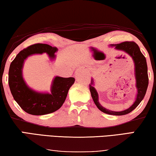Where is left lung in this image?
Listing matches in <instances>:
<instances>
[{
	"mask_svg": "<svg viewBox=\"0 0 156 156\" xmlns=\"http://www.w3.org/2000/svg\"><path fill=\"white\" fill-rule=\"evenodd\" d=\"M110 47H114L116 50L126 52L133 58L134 66H135V77L136 88V95L135 102L128 109L123 110V111H112V110L106 109L100 105L99 102V95H98L97 90L95 88V81L93 78L91 79V82L89 84V88L93 102H95V105L100 111L107 114L114 115V116H122V115H126L130 113L133 110L135 109L140 105V103L142 102V100L145 96L148 85L147 60L141 52L140 47L134 42H124L120 43V44H111Z\"/></svg>",
	"mask_w": 156,
	"mask_h": 156,
	"instance_id": "1",
	"label": "left lung"
}]
</instances>
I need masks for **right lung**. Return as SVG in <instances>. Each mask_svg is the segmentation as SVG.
Segmentation results:
<instances>
[{"label":"right lung","mask_w":156,"mask_h":156,"mask_svg":"<svg viewBox=\"0 0 156 156\" xmlns=\"http://www.w3.org/2000/svg\"><path fill=\"white\" fill-rule=\"evenodd\" d=\"M56 47L47 44H35L21 51L9 66L8 83L15 101L23 111L31 115L51 114L61 108L66 99L68 90L75 78L56 76L51 85V93L38 92L30 88L23 77V67L28 56L46 53L51 60L56 58Z\"/></svg>","instance_id":"add662e5"}]
</instances>
